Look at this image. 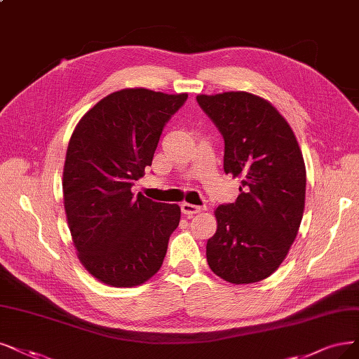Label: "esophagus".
<instances>
[{"label":"esophagus","mask_w":359,"mask_h":359,"mask_svg":"<svg viewBox=\"0 0 359 359\" xmlns=\"http://www.w3.org/2000/svg\"><path fill=\"white\" fill-rule=\"evenodd\" d=\"M180 208H182V213L187 215L188 217H192L194 215L201 213V211L204 210V208L200 207V205H194V204H189V203H182Z\"/></svg>","instance_id":"esophagus-1"}]
</instances>
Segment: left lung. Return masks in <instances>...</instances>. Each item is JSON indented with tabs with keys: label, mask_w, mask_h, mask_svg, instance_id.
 I'll list each match as a JSON object with an SVG mask.
<instances>
[{
	"label": "left lung",
	"mask_w": 359,
	"mask_h": 359,
	"mask_svg": "<svg viewBox=\"0 0 359 359\" xmlns=\"http://www.w3.org/2000/svg\"><path fill=\"white\" fill-rule=\"evenodd\" d=\"M224 139L223 168L241 179V194L216 208V233L207 241L210 269L231 284L271 276L294 243L304 210L306 167L287 119L247 91L198 95Z\"/></svg>",
	"instance_id": "left-lung-1"
}]
</instances>
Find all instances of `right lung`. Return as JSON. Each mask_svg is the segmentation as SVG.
<instances>
[{"mask_svg":"<svg viewBox=\"0 0 359 359\" xmlns=\"http://www.w3.org/2000/svg\"><path fill=\"white\" fill-rule=\"evenodd\" d=\"M187 99L188 93L123 88L99 100L72 131L62 179L65 215L79 262L106 285H142L163 266L180 207L135 196L131 187Z\"/></svg>","mask_w":359,"mask_h":359,"instance_id":"right-lung-1","label":"right lung"}]
</instances>
